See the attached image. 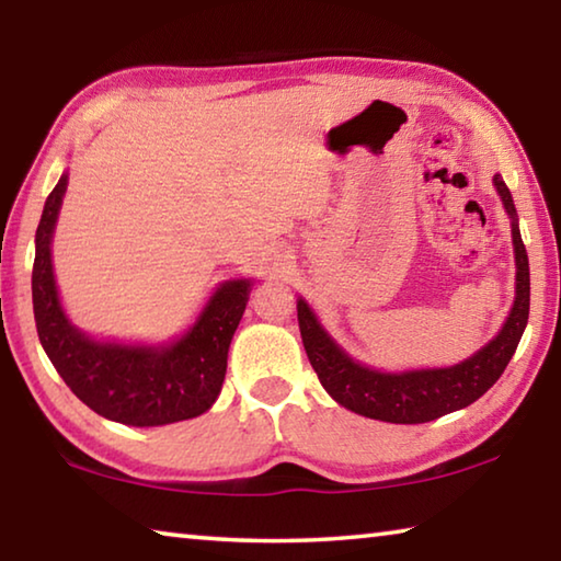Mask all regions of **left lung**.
<instances>
[{"mask_svg":"<svg viewBox=\"0 0 561 561\" xmlns=\"http://www.w3.org/2000/svg\"><path fill=\"white\" fill-rule=\"evenodd\" d=\"M507 215L512 217V244H515L517 291L515 304L500 334L482 346L478 354L448 368H421V371L383 374L360 366L344 348L334 344L309 309L297 301V319L307 356L314 366L321 386L348 411L386 423H428L445 413L460 411L492 388L517 351L529 319V262L517 227V210L512 195L500 175L492 178Z\"/></svg>","mask_w":561,"mask_h":561,"instance_id":"left-lung-1","label":"left lung"}]
</instances>
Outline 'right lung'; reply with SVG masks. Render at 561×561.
<instances>
[{
    "instance_id": "obj_1",
    "label": "right lung",
    "mask_w": 561,
    "mask_h": 561,
    "mask_svg": "<svg viewBox=\"0 0 561 561\" xmlns=\"http://www.w3.org/2000/svg\"><path fill=\"white\" fill-rule=\"evenodd\" d=\"M66 180L64 173L46 197L36 227L32 299L46 356L76 398L108 421L150 428L205 413L220 396L227 351L244 314L252 282L220 284L193 329L173 344L128 346L89 339L66 319L51 267V237Z\"/></svg>"
}]
</instances>
